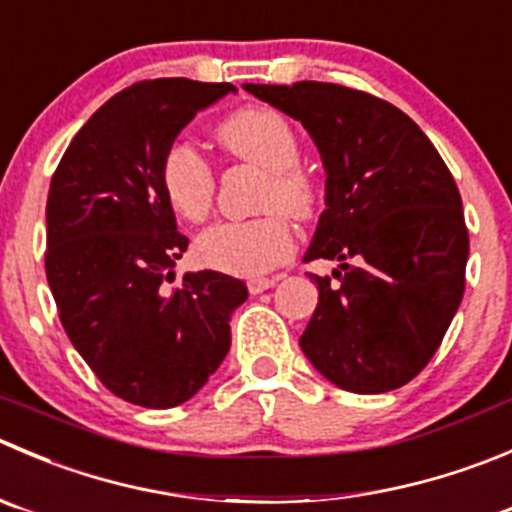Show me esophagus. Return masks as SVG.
<instances>
[{
  "mask_svg": "<svg viewBox=\"0 0 512 512\" xmlns=\"http://www.w3.org/2000/svg\"><path fill=\"white\" fill-rule=\"evenodd\" d=\"M275 282V277H255V280L247 282V290H250V295H260V292L275 287Z\"/></svg>",
  "mask_w": 512,
  "mask_h": 512,
  "instance_id": "obj_1",
  "label": "esophagus"
}]
</instances>
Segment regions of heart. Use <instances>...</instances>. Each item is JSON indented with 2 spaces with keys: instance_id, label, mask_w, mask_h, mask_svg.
Masks as SVG:
<instances>
[{
  "instance_id": "b5f03b06",
  "label": "heart",
  "mask_w": 512,
  "mask_h": 512,
  "mask_svg": "<svg viewBox=\"0 0 512 512\" xmlns=\"http://www.w3.org/2000/svg\"><path fill=\"white\" fill-rule=\"evenodd\" d=\"M215 140L230 157L267 170L262 207L270 212L252 220L220 222L197 240V255L207 267L230 275H265L292 255L290 212L297 220H310L317 210V185L297 165L300 140L285 114L270 107H242L227 114L215 127ZM162 190L172 210L187 222H202L212 210L217 175L210 162L187 142L167 147L160 167Z\"/></svg>"
}]
</instances>
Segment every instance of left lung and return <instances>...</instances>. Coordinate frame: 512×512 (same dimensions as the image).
<instances>
[{
    "label": "left lung",
    "instance_id": "obj_1",
    "mask_svg": "<svg viewBox=\"0 0 512 512\" xmlns=\"http://www.w3.org/2000/svg\"><path fill=\"white\" fill-rule=\"evenodd\" d=\"M300 119L327 172V210L305 260L317 307L300 337L337 388H403L443 342L465 292L468 227L448 165L418 124L385 99L332 82L245 84Z\"/></svg>",
    "mask_w": 512,
    "mask_h": 512
}]
</instances>
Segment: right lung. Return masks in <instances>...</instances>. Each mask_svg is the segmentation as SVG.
<instances>
[{"mask_svg": "<svg viewBox=\"0 0 512 512\" xmlns=\"http://www.w3.org/2000/svg\"><path fill=\"white\" fill-rule=\"evenodd\" d=\"M230 82L145 79L84 122L49 182L47 270L64 332L104 388L142 408L190 400L230 350L245 282L175 262L177 232L160 167L180 130Z\"/></svg>", "mask_w": 512, "mask_h": 512, "instance_id": "add662e5", "label": "right lung"}]
</instances>
